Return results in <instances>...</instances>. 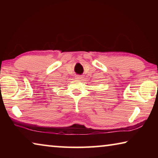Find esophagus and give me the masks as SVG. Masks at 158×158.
I'll return each instance as SVG.
<instances>
[{"label":"esophagus","instance_id":"1","mask_svg":"<svg viewBox=\"0 0 158 158\" xmlns=\"http://www.w3.org/2000/svg\"><path fill=\"white\" fill-rule=\"evenodd\" d=\"M82 78H83V77H82L81 76H77V77H76V79H78V80H81Z\"/></svg>","mask_w":158,"mask_h":158}]
</instances>
